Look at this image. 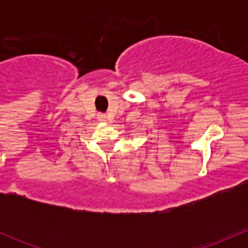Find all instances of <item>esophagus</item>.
<instances>
[{
	"instance_id": "esophagus-1",
	"label": "esophagus",
	"mask_w": 248,
	"mask_h": 248,
	"mask_svg": "<svg viewBox=\"0 0 248 248\" xmlns=\"http://www.w3.org/2000/svg\"><path fill=\"white\" fill-rule=\"evenodd\" d=\"M97 117H98L99 121H107V115L106 114H98V115H97Z\"/></svg>"
}]
</instances>
